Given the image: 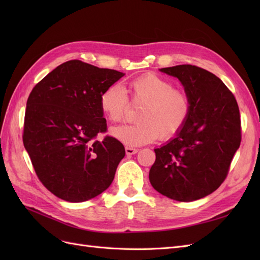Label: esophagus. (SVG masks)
Instances as JSON below:
<instances>
[{
  "label": "esophagus",
  "mask_w": 260,
  "mask_h": 260,
  "mask_svg": "<svg viewBox=\"0 0 260 260\" xmlns=\"http://www.w3.org/2000/svg\"><path fill=\"white\" fill-rule=\"evenodd\" d=\"M137 153H138V148H133V147H129V146L125 147V154H127L128 156H131V155L137 154Z\"/></svg>",
  "instance_id": "34e87169"
}]
</instances>
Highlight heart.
<instances>
[{
  "instance_id": "1",
  "label": "heart",
  "mask_w": 260,
  "mask_h": 260,
  "mask_svg": "<svg viewBox=\"0 0 260 260\" xmlns=\"http://www.w3.org/2000/svg\"><path fill=\"white\" fill-rule=\"evenodd\" d=\"M131 102L143 104L138 123L112 129V136L129 147L151 143L157 138L169 140L183 129L191 113L187 94L156 74H145L129 83ZM100 107L109 121H121L129 107L128 95L119 84L108 85L101 93Z\"/></svg>"
}]
</instances>
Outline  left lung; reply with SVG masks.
<instances>
[{"instance_id":"left-lung-1","label":"left lung","mask_w":260,"mask_h":260,"mask_svg":"<svg viewBox=\"0 0 260 260\" xmlns=\"http://www.w3.org/2000/svg\"><path fill=\"white\" fill-rule=\"evenodd\" d=\"M176 77L191 102L190 117L167 144L155 148L149 182L178 202L205 198L221 185L241 144L240 111L217 76L193 65L159 69Z\"/></svg>"}]
</instances>
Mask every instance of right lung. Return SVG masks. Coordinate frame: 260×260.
<instances>
[{
  "label": "right lung",
  "instance_id": "1",
  "mask_svg": "<svg viewBox=\"0 0 260 260\" xmlns=\"http://www.w3.org/2000/svg\"><path fill=\"white\" fill-rule=\"evenodd\" d=\"M124 74L68 60L36 84L27 101L22 141L36 174L57 198L80 203L112 184L124 157L107 129L100 96Z\"/></svg>",
  "mask_w": 260,
  "mask_h": 260
}]
</instances>
